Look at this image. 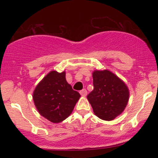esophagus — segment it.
Returning <instances> with one entry per match:
<instances>
[{
  "mask_svg": "<svg viewBox=\"0 0 158 158\" xmlns=\"http://www.w3.org/2000/svg\"><path fill=\"white\" fill-rule=\"evenodd\" d=\"M79 93H80V94L82 96V97H85V96L87 95V94H88V92H87L86 89H82L81 90H80Z\"/></svg>",
  "mask_w": 158,
  "mask_h": 158,
  "instance_id": "esophagus-1",
  "label": "esophagus"
}]
</instances>
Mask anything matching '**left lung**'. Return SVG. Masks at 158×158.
I'll return each instance as SVG.
<instances>
[{
    "instance_id": "8db88e82",
    "label": "left lung",
    "mask_w": 158,
    "mask_h": 158,
    "mask_svg": "<svg viewBox=\"0 0 158 158\" xmlns=\"http://www.w3.org/2000/svg\"><path fill=\"white\" fill-rule=\"evenodd\" d=\"M94 90L87 96L94 112L103 120H112L124 110L129 97L128 88L108 70L93 73Z\"/></svg>"
}]
</instances>
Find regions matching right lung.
<instances>
[{
  "instance_id": "add662e5",
  "label": "right lung",
  "mask_w": 158,
  "mask_h": 158,
  "mask_svg": "<svg viewBox=\"0 0 158 158\" xmlns=\"http://www.w3.org/2000/svg\"><path fill=\"white\" fill-rule=\"evenodd\" d=\"M80 97L67 82L65 72L51 71L36 86L32 97L39 114L57 123L68 117Z\"/></svg>"
}]
</instances>
